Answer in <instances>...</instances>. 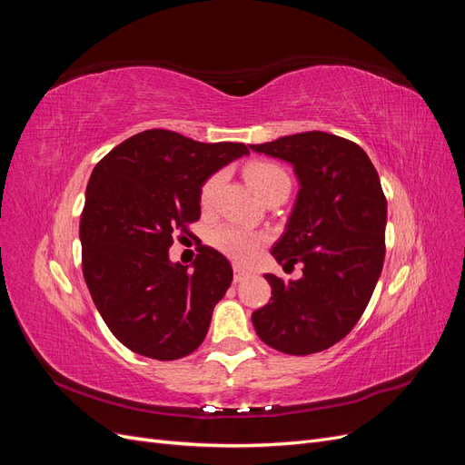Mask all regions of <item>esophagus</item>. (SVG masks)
<instances>
[{
	"label": "esophagus",
	"mask_w": 465,
	"mask_h": 465,
	"mask_svg": "<svg viewBox=\"0 0 465 465\" xmlns=\"http://www.w3.org/2000/svg\"><path fill=\"white\" fill-rule=\"evenodd\" d=\"M232 270H234V283H241V281H244L248 277V272L241 263H234Z\"/></svg>",
	"instance_id": "34e87169"
}]
</instances>
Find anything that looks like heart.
<instances>
[{"instance_id":"obj_1","label":"heart","mask_w":465,"mask_h":465,"mask_svg":"<svg viewBox=\"0 0 465 465\" xmlns=\"http://www.w3.org/2000/svg\"><path fill=\"white\" fill-rule=\"evenodd\" d=\"M246 176L250 180V184L258 190L262 198L267 192L277 188L279 184L289 182V176L283 168L275 163H263V161L252 163L246 168ZM223 180H224V173L219 171L215 174H211L203 182L202 193H200V202L203 207H209L211 203H213L215 195L223 184ZM209 242L232 258L248 260L252 254H254V250L260 246L262 238L252 234L246 229L234 227V224H217V227H213L209 232Z\"/></svg>"}]
</instances>
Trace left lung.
<instances>
[{
  "mask_svg": "<svg viewBox=\"0 0 465 465\" xmlns=\"http://www.w3.org/2000/svg\"><path fill=\"white\" fill-rule=\"evenodd\" d=\"M250 149L294 168L301 190L272 256L302 263L289 283L265 275L272 302L252 323L281 353H318L355 328L372 297L386 256V195L369 154L340 135L304 132Z\"/></svg>",
  "mask_w": 465,
  "mask_h": 465,
  "instance_id": "obj_1",
  "label": "left lung"
}]
</instances>
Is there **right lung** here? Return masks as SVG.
I'll return each instance as SVG.
<instances>
[{"label": "right lung", "mask_w": 465, "mask_h": 465, "mask_svg": "<svg viewBox=\"0 0 465 465\" xmlns=\"http://www.w3.org/2000/svg\"><path fill=\"white\" fill-rule=\"evenodd\" d=\"M248 153L244 143L147 130L93 168L79 223L83 277L108 330L134 353L174 361L205 340L232 267L202 246L188 270L168 248L200 219L203 182Z\"/></svg>", "instance_id": "add662e5"}]
</instances>
